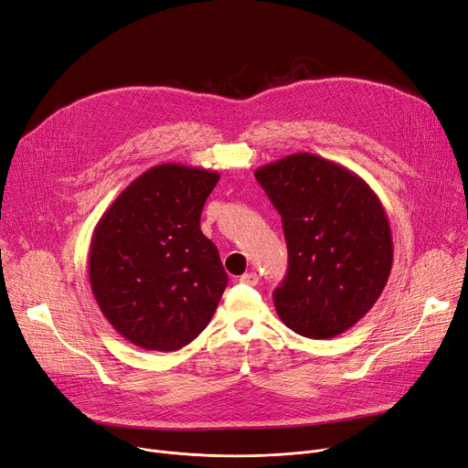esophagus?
Segmentation results:
<instances>
[{
	"instance_id": "1",
	"label": "esophagus",
	"mask_w": 468,
	"mask_h": 468,
	"mask_svg": "<svg viewBox=\"0 0 468 468\" xmlns=\"http://www.w3.org/2000/svg\"><path fill=\"white\" fill-rule=\"evenodd\" d=\"M240 282H245V284H250V287H254V284H258V275L254 273V271H250V273H245V275H240V279H239Z\"/></svg>"
}]
</instances>
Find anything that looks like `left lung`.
<instances>
[{"mask_svg":"<svg viewBox=\"0 0 468 468\" xmlns=\"http://www.w3.org/2000/svg\"><path fill=\"white\" fill-rule=\"evenodd\" d=\"M281 214L289 270L273 292L296 335L333 338L367 314L390 277L386 212L365 181L333 160L289 154L254 172Z\"/></svg>","mask_w":468,"mask_h":468,"instance_id":"obj_1","label":"left lung"}]
</instances>
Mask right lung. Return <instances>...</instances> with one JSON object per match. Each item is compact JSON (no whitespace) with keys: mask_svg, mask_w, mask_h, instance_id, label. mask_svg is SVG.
I'll return each mask as SVG.
<instances>
[{"mask_svg":"<svg viewBox=\"0 0 468 468\" xmlns=\"http://www.w3.org/2000/svg\"><path fill=\"white\" fill-rule=\"evenodd\" d=\"M218 172L158 165L122 191L95 226L90 284L112 327L135 346L174 352L210 323L228 287L200 212Z\"/></svg>","mask_w":468,"mask_h":468,"instance_id":"1","label":"right lung"}]
</instances>
